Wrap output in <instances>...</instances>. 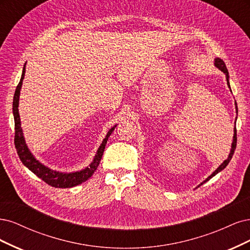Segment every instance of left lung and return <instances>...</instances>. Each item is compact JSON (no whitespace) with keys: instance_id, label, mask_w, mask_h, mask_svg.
Returning <instances> with one entry per match:
<instances>
[{"instance_id":"obj_1","label":"left lung","mask_w":250,"mask_h":250,"mask_svg":"<svg viewBox=\"0 0 250 250\" xmlns=\"http://www.w3.org/2000/svg\"><path fill=\"white\" fill-rule=\"evenodd\" d=\"M214 65L218 68V69H220L222 72H224V75H225V78H227V82H228V86H229V90H230V92H231V89H230V85H229V70H228V68H227V66H225V63L223 62V60L222 59H220V58H215V60H214ZM235 104H236V111H237V113H238V108H237V103H235ZM237 120V119H236ZM236 124V123H235ZM236 146H237V130H236V126L233 127V137H232V142H231V147H230V151H229V157H228V159L227 160H224L223 161V163L216 169V170L210 175V176H208V178L203 182V183H200L197 187H199L200 185H203V184H205L206 182H208V180L210 179H212L213 176H215L217 173L218 172H220L221 170H223V169L227 167L228 165H229V163L230 162V160H231V158H232V155H233V152H235V149H236Z\"/></svg>"}]
</instances>
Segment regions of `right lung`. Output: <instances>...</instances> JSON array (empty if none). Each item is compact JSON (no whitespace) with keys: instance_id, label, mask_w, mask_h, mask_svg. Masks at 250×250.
<instances>
[{"instance_id":"obj_1","label":"right lung","mask_w":250,"mask_h":250,"mask_svg":"<svg viewBox=\"0 0 250 250\" xmlns=\"http://www.w3.org/2000/svg\"><path fill=\"white\" fill-rule=\"evenodd\" d=\"M25 72H26V63L22 68L21 81L17 87V89H15V93L13 96V106H12L13 116H14V126H15L14 143H15V148H17V151H18V155L22 164L25 165L29 170H31L34 174H36L38 178L42 179L46 184L51 185L52 187L71 188V187L78 186V185L82 184L83 182H86L96 170V168H98L101 162V159L104 154V149L107 144L108 138L112 134V132L114 131L116 125L111 127L108 131L98 151H96L92 162L89 164V166H87L86 168L82 169V170L75 171V172H60L57 170H53V169L43 165L42 162H39V161L33 156V154H32L30 149L28 148V146L25 141V137H23V133L21 126L19 103H20V94H21V89L22 85V80L25 78Z\"/></svg>"}]
</instances>
